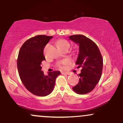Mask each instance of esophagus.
<instances>
[{
    "mask_svg": "<svg viewBox=\"0 0 123 123\" xmlns=\"http://www.w3.org/2000/svg\"><path fill=\"white\" fill-rule=\"evenodd\" d=\"M62 74H69L68 72H61Z\"/></svg>",
    "mask_w": 123,
    "mask_h": 123,
    "instance_id": "esophagus-1",
    "label": "esophagus"
}]
</instances>
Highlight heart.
<instances>
[{"label": "heart", "mask_w": 123, "mask_h": 123, "mask_svg": "<svg viewBox=\"0 0 123 123\" xmlns=\"http://www.w3.org/2000/svg\"><path fill=\"white\" fill-rule=\"evenodd\" d=\"M57 46L59 49H61V48H62L64 47H68L69 48L70 44L67 40H65V39H61V40L58 41ZM68 62H69L68 61H65L62 62L60 65V67L61 68H63L65 65H66Z\"/></svg>", "instance_id": "b5f03b06"}]
</instances>
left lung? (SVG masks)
<instances>
[{"label": "left lung", "mask_w": 123, "mask_h": 123, "mask_svg": "<svg viewBox=\"0 0 123 123\" xmlns=\"http://www.w3.org/2000/svg\"><path fill=\"white\" fill-rule=\"evenodd\" d=\"M70 40L79 46V51L76 62L77 68H81L78 84L72 87L73 91L80 95L94 90L101 79L103 59L96 44L84 35L69 36Z\"/></svg>", "instance_id": "obj_1"}]
</instances>
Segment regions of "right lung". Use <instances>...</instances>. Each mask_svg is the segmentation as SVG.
<instances>
[{
  "instance_id": "add662e5",
  "label": "right lung",
  "mask_w": 123,
  "mask_h": 123,
  "mask_svg": "<svg viewBox=\"0 0 123 123\" xmlns=\"http://www.w3.org/2000/svg\"><path fill=\"white\" fill-rule=\"evenodd\" d=\"M53 36L37 35L30 38L21 46L17 59V68L22 83L35 95L45 97L51 93L60 71L49 72L46 76L42 70V62L46 60L44 48Z\"/></svg>"
}]
</instances>
